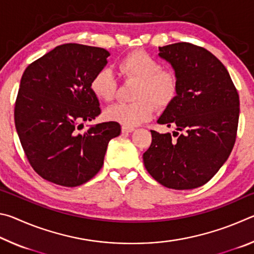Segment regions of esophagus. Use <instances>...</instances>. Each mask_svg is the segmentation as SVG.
I'll use <instances>...</instances> for the list:
<instances>
[{
  "label": "esophagus",
  "instance_id": "34e87169",
  "mask_svg": "<svg viewBox=\"0 0 254 254\" xmlns=\"http://www.w3.org/2000/svg\"><path fill=\"white\" fill-rule=\"evenodd\" d=\"M134 130H135V128L132 127L122 126V132H123V133H130V132H133Z\"/></svg>",
  "mask_w": 254,
  "mask_h": 254
}]
</instances>
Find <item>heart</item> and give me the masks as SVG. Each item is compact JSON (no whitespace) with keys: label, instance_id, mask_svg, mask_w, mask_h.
I'll return each mask as SVG.
<instances>
[{"label":"heart","instance_id":"obj_1","mask_svg":"<svg viewBox=\"0 0 254 254\" xmlns=\"http://www.w3.org/2000/svg\"><path fill=\"white\" fill-rule=\"evenodd\" d=\"M120 75L139 81L133 93V103H118L104 112L107 120L127 127H135L151 119L154 106L165 107L177 94V78L174 72L162 70V65L144 51H134L120 60ZM91 89L101 101L110 102L118 89L117 77L110 68H101L91 80Z\"/></svg>","mask_w":254,"mask_h":254}]
</instances>
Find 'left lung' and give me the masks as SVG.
I'll list each match as a JSON object with an SVG mask.
<instances>
[{
	"mask_svg": "<svg viewBox=\"0 0 254 254\" xmlns=\"http://www.w3.org/2000/svg\"><path fill=\"white\" fill-rule=\"evenodd\" d=\"M159 57L173 67L178 87L157 122L175 127V139L151 131L144 167L162 186L194 189L214 177L233 149L239 94L224 65L201 47L188 42L159 47Z\"/></svg>",
	"mask_w": 254,
	"mask_h": 254,
	"instance_id": "1",
	"label": "left lung"
}]
</instances>
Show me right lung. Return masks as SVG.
Here are the masks:
<instances>
[{"mask_svg":"<svg viewBox=\"0 0 254 254\" xmlns=\"http://www.w3.org/2000/svg\"><path fill=\"white\" fill-rule=\"evenodd\" d=\"M110 53L97 47H56L24 70L15 102L14 122L25 156L50 183L76 187L92 179L104 163L118 122H104L84 133L81 122L101 114L91 80Z\"/></svg>","mask_w":254,"mask_h":254,"instance_id":"1","label":"right lung"}]
</instances>
